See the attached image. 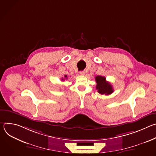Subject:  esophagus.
<instances>
[{
	"instance_id": "esophagus-1",
	"label": "esophagus",
	"mask_w": 156,
	"mask_h": 156,
	"mask_svg": "<svg viewBox=\"0 0 156 156\" xmlns=\"http://www.w3.org/2000/svg\"><path fill=\"white\" fill-rule=\"evenodd\" d=\"M80 74L81 75H84L85 72H84V71H81V72H80Z\"/></svg>"
}]
</instances>
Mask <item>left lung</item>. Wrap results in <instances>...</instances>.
<instances>
[{"label":"left lung","mask_w":156,"mask_h":156,"mask_svg":"<svg viewBox=\"0 0 156 156\" xmlns=\"http://www.w3.org/2000/svg\"><path fill=\"white\" fill-rule=\"evenodd\" d=\"M95 80L97 83L96 90L99 94L109 95L114 92L112 86L106 81L104 76H97Z\"/></svg>","instance_id":"obj_1"}]
</instances>
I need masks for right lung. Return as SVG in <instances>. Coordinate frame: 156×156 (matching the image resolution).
<instances>
[{
	"instance_id": "1",
	"label": "right lung",
	"mask_w": 156,
	"mask_h": 156,
	"mask_svg": "<svg viewBox=\"0 0 156 156\" xmlns=\"http://www.w3.org/2000/svg\"><path fill=\"white\" fill-rule=\"evenodd\" d=\"M65 78H67V76H66V75H65ZM63 80H64V79H63V78H62V81H63Z\"/></svg>"
}]
</instances>
